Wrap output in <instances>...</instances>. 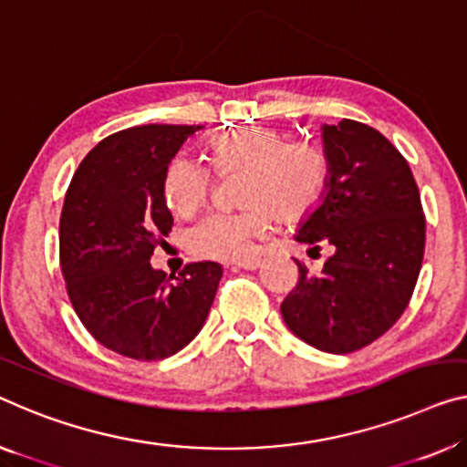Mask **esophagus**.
<instances>
[{"mask_svg": "<svg viewBox=\"0 0 467 467\" xmlns=\"http://www.w3.org/2000/svg\"><path fill=\"white\" fill-rule=\"evenodd\" d=\"M260 264H262V260H257V257H247V260L234 262V266L243 268V270H255V268H260Z\"/></svg>", "mask_w": 467, "mask_h": 467, "instance_id": "esophagus-1", "label": "esophagus"}]
</instances>
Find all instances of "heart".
<instances>
[{"mask_svg":"<svg viewBox=\"0 0 467 467\" xmlns=\"http://www.w3.org/2000/svg\"><path fill=\"white\" fill-rule=\"evenodd\" d=\"M210 157L218 171L243 170L239 212H210L184 234L186 249L205 260L233 262L249 255L255 236L268 231L270 212L285 222L302 220L321 201L329 159L321 144L285 140L281 130L262 123L239 125L212 138ZM212 189V171L191 155L167 165L163 194L180 215H191Z\"/></svg>","mask_w":467,"mask_h":467,"instance_id":"obj_1","label":"heart"}]
</instances>
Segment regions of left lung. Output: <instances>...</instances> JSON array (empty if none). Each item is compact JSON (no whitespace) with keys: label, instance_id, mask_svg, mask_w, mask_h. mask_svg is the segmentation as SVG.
Wrapping results in <instances>:
<instances>
[{"label":"left lung","instance_id":"obj_1","mask_svg":"<svg viewBox=\"0 0 467 467\" xmlns=\"http://www.w3.org/2000/svg\"><path fill=\"white\" fill-rule=\"evenodd\" d=\"M329 178L304 215L296 241L333 255L321 273L297 262L300 281L285 297V325L331 354L368 346L399 321L411 300L426 247V218L407 159L378 130L342 119L323 125Z\"/></svg>","mask_w":467,"mask_h":467}]
</instances>
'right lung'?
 I'll return each instance as SVG.
<instances>
[{
  "label": "right lung",
  "instance_id": "1",
  "mask_svg": "<svg viewBox=\"0 0 467 467\" xmlns=\"http://www.w3.org/2000/svg\"><path fill=\"white\" fill-rule=\"evenodd\" d=\"M203 125H138L88 152L60 213L67 294L96 342L136 360L167 358L203 329L222 278L218 262L178 276L150 266L173 218L167 165Z\"/></svg>",
  "mask_w": 467,
  "mask_h": 467
}]
</instances>
